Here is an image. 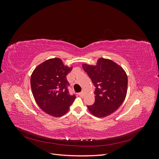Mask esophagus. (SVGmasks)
<instances>
[{
	"instance_id": "1",
	"label": "esophagus",
	"mask_w": 159,
	"mask_h": 159,
	"mask_svg": "<svg viewBox=\"0 0 159 159\" xmlns=\"http://www.w3.org/2000/svg\"><path fill=\"white\" fill-rule=\"evenodd\" d=\"M78 95H79L80 96H84V91H81V92L79 93Z\"/></svg>"
}]
</instances>
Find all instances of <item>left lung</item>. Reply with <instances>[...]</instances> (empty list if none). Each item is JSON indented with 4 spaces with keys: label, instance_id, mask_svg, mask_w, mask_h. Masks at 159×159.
<instances>
[{
    "label": "left lung",
    "instance_id": "obj_1",
    "mask_svg": "<svg viewBox=\"0 0 159 159\" xmlns=\"http://www.w3.org/2000/svg\"><path fill=\"white\" fill-rule=\"evenodd\" d=\"M95 87V102L88 107L89 112L98 117H105L114 113L125 99L128 79L122 67L113 61L99 58L95 66L84 64Z\"/></svg>",
    "mask_w": 159,
    "mask_h": 159
}]
</instances>
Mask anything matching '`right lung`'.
<instances>
[{
  "mask_svg": "<svg viewBox=\"0 0 159 159\" xmlns=\"http://www.w3.org/2000/svg\"><path fill=\"white\" fill-rule=\"evenodd\" d=\"M72 67L64 66L60 58L47 60L32 72L30 85L34 98L39 107L55 117L66 114L75 99L70 95L66 79Z\"/></svg>",
  "mask_w": 159,
  "mask_h": 159,
  "instance_id": "add662e5",
  "label": "right lung"
}]
</instances>
